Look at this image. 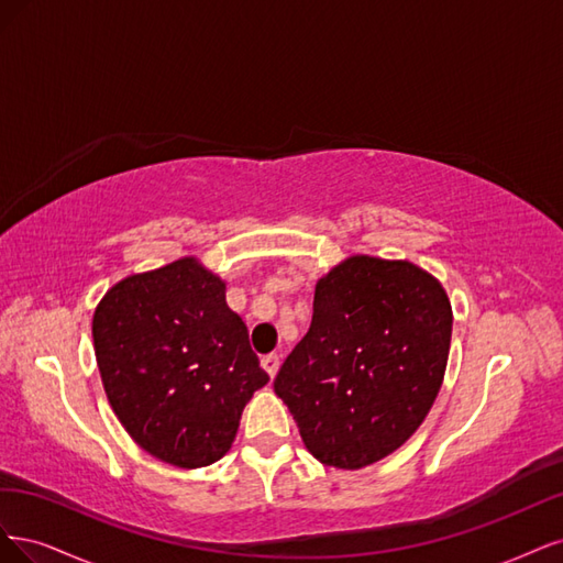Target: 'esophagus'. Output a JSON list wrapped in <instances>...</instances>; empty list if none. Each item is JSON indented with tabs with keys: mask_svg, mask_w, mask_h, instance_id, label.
Listing matches in <instances>:
<instances>
[{
	"mask_svg": "<svg viewBox=\"0 0 563 563\" xmlns=\"http://www.w3.org/2000/svg\"><path fill=\"white\" fill-rule=\"evenodd\" d=\"M262 367L266 369V374L274 378L278 374V367H280V357L276 353H268L262 357Z\"/></svg>",
	"mask_w": 563,
	"mask_h": 563,
	"instance_id": "obj_1",
	"label": "esophagus"
}]
</instances>
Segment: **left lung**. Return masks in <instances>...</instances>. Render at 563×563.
<instances>
[{
    "label": "left lung",
    "mask_w": 563,
    "mask_h": 563,
    "mask_svg": "<svg viewBox=\"0 0 563 563\" xmlns=\"http://www.w3.org/2000/svg\"><path fill=\"white\" fill-rule=\"evenodd\" d=\"M451 324L442 283L407 260L353 255L324 274L274 380L313 459L360 470L400 449L442 388Z\"/></svg>",
    "instance_id": "1"
}]
</instances>
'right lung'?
Listing matches in <instances>:
<instances>
[{"mask_svg": "<svg viewBox=\"0 0 563 563\" xmlns=\"http://www.w3.org/2000/svg\"><path fill=\"white\" fill-rule=\"evenodd\" d=\"M102 386L135 444L175 467L220 461L268 384L227 283L196 257L133 274L93 313Z\"/></svg>", "mask_w": 563, "mask_h": 563, "instance_id": "obj_1", "label": "right lung"}]
</instances>
